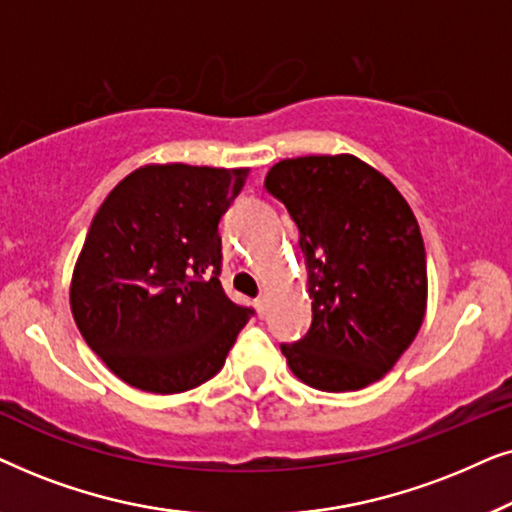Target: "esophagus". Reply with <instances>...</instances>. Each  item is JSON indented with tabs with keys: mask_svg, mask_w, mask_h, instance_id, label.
Returning a JSON list of instances; mask_svg holds the SVG:
<instances>
[{
	"mask_svg": "<svg viewBox=\"0 0 512 512\" xmlns=\"http://www.w3.org/2000/svg\"><path fill=\"white\" fill-rule=\"evenodd\" d=\"M254 307H256V312L263 317V314H265V298H263V296L256 298V300H254Z\"/></svg>",
	"mask_w": 512,
	"mask_h": 512,
	"instance_id": "34e87169",
	"label": "esophagus"
}]
</instances>
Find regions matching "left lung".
<instances>
[{
    "label": "left lung",
    "mask_w": 512,
    "mask_h": 512,
    "mask_svg": "<svg viewBox=\"0 0 512 512\" xmlns=\"http://www.w3.org/2000/svg\"><path fill=\"white\" fill-rule=\"evenodd\" d=\"M265 188L300 233L312 326L282 345L291 373L321 391H356L394 368L426 314V251L398 188L352 153L286 158Z\"/></svg>",
    "instance_id": "obj_1"
}]
</instances>
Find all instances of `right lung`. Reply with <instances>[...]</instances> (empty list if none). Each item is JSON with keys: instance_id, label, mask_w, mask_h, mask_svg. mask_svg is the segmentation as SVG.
<instances>
[{"instance_id": "obj_1", "label": "right lung", "mask_w": 512, "mask_h": 512, "mask_svg": "<svg viewBox=\"0 0 512 512\" xmlns=\"http://www.w3.org/2000/svg\"><path fill=\"white\" fill-rule=\"evenodd\" d=\"M247 167L144 165L97 209L69 305L88 347L149 394L212 380L254 312L219 282V221Z\"/></svg>"}]
</instances>
